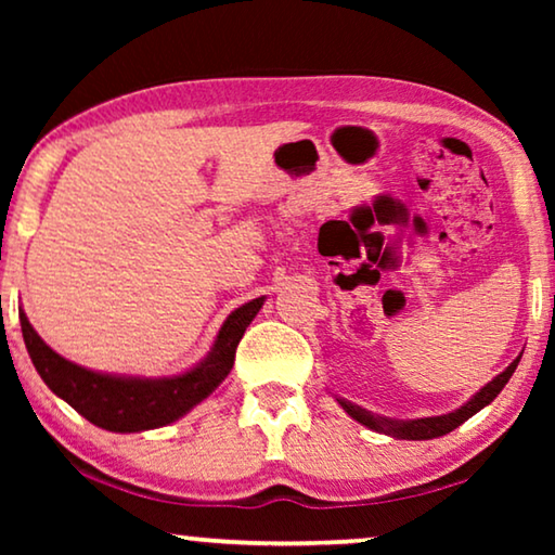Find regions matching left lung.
Segmentation results:
<instances>
[{
  "mask_svg": "<svg viewBox=\"0 0 555 555\" xmlns=\"http://www.w3.org/2000/svg\"><path fill=\"white\" fill-rule=\"evenodd\" d=\"M521 354L516 357V360L506 367L504 372L496 374L492 382H487L485 387L473 393L463 406L443 413V416H426V418H409V421H399V418H389V416H379V413H372L367 409L357 406V403L340 399L337 397V403L350 413V416L357 421V424L367 426L372 430H377V434L384 436H391V438H399V440H430V438H440L450 434V430H455L460 424H465L469 416H475L477 411H482L487 403H492L496 399V393L504 389V384L512 379V374L516 370V364H519Z\"/></svg>",
  "mask_w": 555,
  "mask_h": 555,
  "instance_id": "left-lung-1",
  "label": "left lung"
}]
</instances>
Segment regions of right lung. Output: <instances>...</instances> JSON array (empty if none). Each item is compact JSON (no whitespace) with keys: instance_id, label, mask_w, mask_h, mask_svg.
Here are the masks:
<instances>
[{"instance_id":"1","label":"right lung","mask_w":555,"mask_h":555,"mask_svg":"<svg viewBox=\"0 0 555 555\" xmlns=\"http://www.w3.org/2000/svg\"><path fill=\"white\" fill-rule=\"evenodd\" d=\"M264 300L267 296H259L232 311L215 335L210 352L191 370L171 377H131L80 367L51 350L24 311H18V321L34 367L55 397L70 403L98 428L112 434H142L173 424L220 387L232 370L234 350L244 331L255 321Z\"/></svg>"}]
</instances>
